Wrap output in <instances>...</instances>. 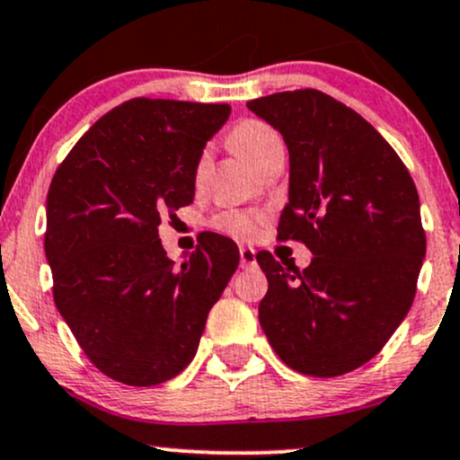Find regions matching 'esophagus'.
<instances>
[{
	"instance_id": "1",
	"label": "esophagus",
	"mask_w": 460,
	"mask_h": 460,
	"mask_svg": "<svg viewBox=\"0 0 460 460\" xmlns=\"http://www.w3.org/2000/svg\"><path fill=\"white\" fill-rule=\"evenodd\" d=\"M240 263L242 268H252V265H257V252H254V248L251 246L240 248Z\"/></svg>"
}]
</instances>
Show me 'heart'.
Returning a JSON list of instances; mask_svg holds the SVG:
<instances>
[{"label":"heart","instance_id":"heart-1","mask_svg":"<svg viewBox=\"0 0 460 460\" xmlns=\"http://www.w3.org/2000/svg\"><path fill=\"white\" fill-rule=\"evenodd\" d=\"M229 139H231V146L235 147V152L251 164H254L259 158L265 156L270 149L283 146L280 135L272 128V126L265 124L263 119H254V118L242 119L240 124L231 130ZM203 167H206V156L199 160L197 175L203 173ZM261 220H263L261 216L248 212V209H229V212L214 216L212 226L214 229L223 231L226 235L254 237L259 234Z\"/></svg>","mask_w":460,"mask_h":460}]
</instances>
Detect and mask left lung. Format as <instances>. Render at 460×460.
<instances>
[{"mask_svg":"<svg viewBox=\"0 0 460 460\" xmlns=\"http://www.w3.org/2000/svg\"><path fill=\"white\" fill-rule=\"evenodd\" d=\"M246 107L289 149L279 240L314 254L306 270L257 254L268 279L261 328L297 373H351L384 349L416 296L426 254L416 184L390 143L328 93L279 92Z\"/></svg>","mask_w":460,"mask_h":460,"instance_id":"left-lung-1","label":"left lung"}]
</instances>
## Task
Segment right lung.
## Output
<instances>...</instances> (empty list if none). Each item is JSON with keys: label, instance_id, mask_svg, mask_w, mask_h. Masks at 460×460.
Wrapping results in <instances>:
<instances>
[{"label": "right lung", "instance_id": "add662e5", "mask_svg": "<svg viewBox=\"0 0 460 460\" xmlns=\"http://www.w3.org/2000/svg\"><path fill=\"white\" fill-rule=\"evenodd\" d=\"M229 113L132 98L76 141L49 186L55 306L93 367L119 384L180 375L240 263L225 235H203L180 268L158 240L160 218L192 203L199 158Z\"/></svg>", "mask_w": 460, "mask_h": 460}]
</instances>
